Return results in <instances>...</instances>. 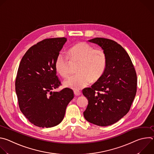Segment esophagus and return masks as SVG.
<instances>
[{
    "instance_id": "obj_1",
    "label": "esophagus",
    "mask_w": 154,
    "mask_h": 154,
    "mask_svg": "<svg viewBox=\"0 0 154 154\" xmlns=\"http://www.w3.org/2000/svg\"><path fill=\"white\" fill-rule=\"evenodd\" d=\"M74 93L75 96H80V95L81 94V92H80V91H74Z\"/></svg>"
}]
</instances>
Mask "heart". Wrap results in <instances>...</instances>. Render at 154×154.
Returning <instances> with one entry per match:
<instances>
[{"label":"heart","mask_w":154,"mask_h":154,"mask_svg":"<svg viewBox=\"0 0 154 154\" xmlns=\"http://www.w3.org/2000/svg\"><path fill=\"white\" fill-rule=\"evenodd\" d=\"M71 61H78L77 72L66 80L64 86L78 91L88 85L91 82L99 79L106 66V55L101 49H94L85 42H80L71 48L68 54ZM69 61L63 53H59L55 61L57 71L63 77L69 74Z\"/></svg>","instance_id":"b5f03b06"}]
</instances>
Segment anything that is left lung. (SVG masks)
<instances>
[{
	"mask_svg": "<svg viewBox=\"0 0 154 154\" xmlns=\"http://www.w3.org/2000/svg\"><path fill=\"white\" fill-rule=\"evenodd\" d=\"M88 41L104 51L106 66L100 78L82 91L88 100L83 116L93 124L110 125L129 111L137 93L136 71L129 55L116 42L103 38Z\"/></svg>",
	"mask_w": 154,
	"mask_h": 154,
	"instance_id": "1",
	"label": "left lung"
}]
</instances>
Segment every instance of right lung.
<instances>
[{
    "label": "right lung",
    "instance_id": "add662e5",
    "mask_svg": "<svg viewBox=\"0 0 154 154\" xmlns=\"http://www.w3.org/2000/svg\"><path fill=\"white\" fill-rule=\"evenodd\" d=\"M66 41V38L44 39L32 46L20 62L15 82L19 106L36 126L48 128L59 124L74 98L73 91L68 88L52 91L61 84L55 61Z\"/></svg>",
    "mask_w": 154,
    "mask_h": 154
}]
</instances>
